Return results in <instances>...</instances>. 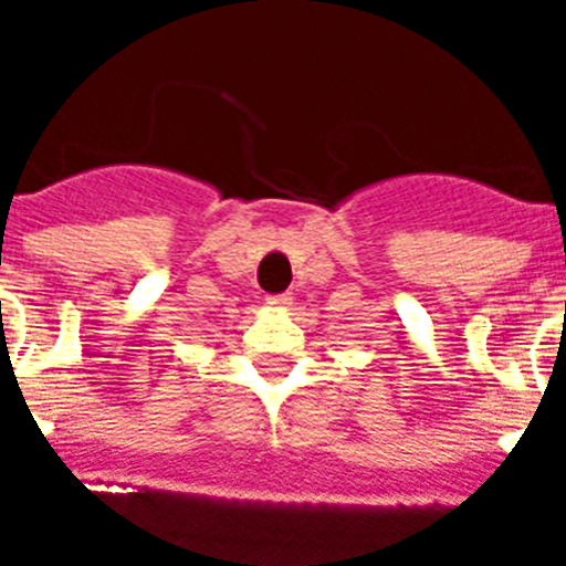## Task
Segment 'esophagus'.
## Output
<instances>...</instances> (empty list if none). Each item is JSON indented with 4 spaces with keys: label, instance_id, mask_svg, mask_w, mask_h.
<instances>
[{
    "label": "esophagus",
    "instance_id": "obj_1",
    "mask_svg": "<svg viewBox=\"0 0 566 566\" xmlns=\"http://www.w3.org/2000/svg\"><path fill=\"white\" fill-rule=\"evenodd\" d=\"M289 300H292V297H289V294H269L266 303H269V306H272V308H286V306H289Z\"/></svg>",
    "mask_w": 566,
    "mask_h": 566
}]
</instances>
